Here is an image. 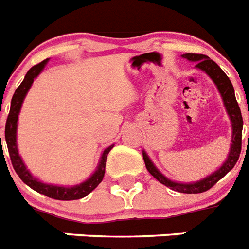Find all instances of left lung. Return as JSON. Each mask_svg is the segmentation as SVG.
Instances as JSON below:
<instances>
[{"label":"left lung","mask_w":249,"mask_h":249,"mask_svg":"<svg viewBox=\"0 0 249 249\" xmlns=\"http://www.w3.org/2000/svg\"><path fill=\"white\" fill-rule=\"evenodd\" d=\"M182 57L188 59L189 61H194L196 68L203 71L206 74L210 75V78L217 86L218 92L221 95L224 105H225L226 112H228L230 121H231V145H230V152H229L228 158L224 162V164L210 176H207V178H202L199 181H196V182L182 184V182L171 181L170 178L163 176L158 171V168L153 164V162L145 152H142V157H144L145 166H146V170L149 171V174L152 175L154 178H157L160 184L166 185L167 188L172 189L175 192L186 193V194H198V193L207 192L208 189L212 188L218 180H221L228 174L229 171H231L232 167L235 166V163L238 162L240 150H242L243 118H242L240 108L235 99L234 87H232L228 75L224 73V71L213 60H211L210 57L206 56V55H202V53H184Z\"/></svg>","instance_id":"left-lung-1"}]
</instances>
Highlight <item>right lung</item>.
Returning a JSON list of instances; mask_svg holds the SVG:
<instances>
[{"label":"right lung","mask_w":249,"mask_h":249,"mask_svg":"<svg viewBox=\"0 0 249 249\" xmlns=\"http://www.w3.org/2000/svg\"><path fill=\"white\" fill-rule=\"evenodd\" d=\"M49 59L41 61L39 64L32 67L29 71H27V74L24 77L23 82L20 83V86L18 87L14 93L13 99H11V107H10V113L7 115V121H6L5 127V140L7 144V149H9L10 159H11V164H13L14 170L18 174V176L21 178L24 184H27L29 188L36 190L37 193H41L43 196H50L53 199L57 200H74L81 199L83 196H86L87 194H90L93 189L96 188L97 185L103 181L105 174V163H107V157H108L109 152L112 150L114 145H110L109 148H107L103 152L100 157V162L97 166L96 171L90 176V178H87L86 181H83L81 184L74 185V186H57V185L51 184H43L42 181H39L38 178H36L32 176V174L27 170V167L24 164L23 159L19 156L17 145V130H18V117L20 113L21 104H23L25 95L28 93L29 89H31L32 83L35 81L37 75L43 71V68L47 64ZM0 142H1V132H0Z\"/></svg>","instance_id":"1"}]
</instances>
